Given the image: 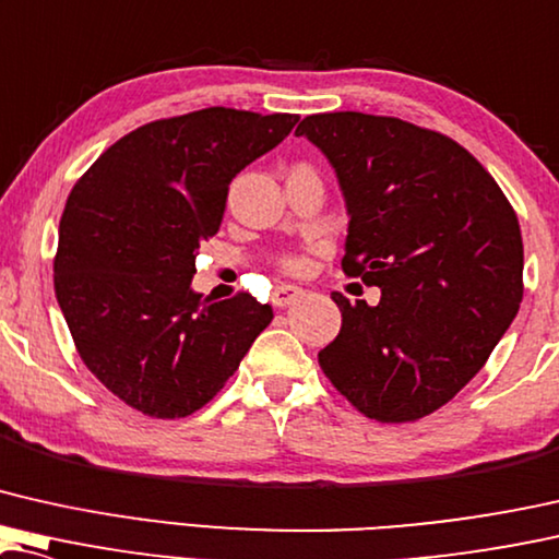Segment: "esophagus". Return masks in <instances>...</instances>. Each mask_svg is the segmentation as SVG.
I'll return each instance as SVG.
<instances>
[{"mask_svg":"<svg viewBox=\"0 0 559 559\" xmlns=\"http://www.w3.org/2000/svg\"><path fill=\"white\" fill-rule=\"evenodd\" d=\"M305 295L302 287H295V285H280L277 289H274L272 295V302L274 307H289L295 302V299H299Z\"/></svg>","mask_w":559,"mask_h":559,"instance_id":"1","label":"esophagus"}]
</instances>
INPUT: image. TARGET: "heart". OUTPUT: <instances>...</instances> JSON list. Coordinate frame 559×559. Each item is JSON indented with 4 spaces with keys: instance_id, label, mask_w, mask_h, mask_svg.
Masks as SVG:
<instances>
[{
    "instance_id": "1",
    "label": "heart",
    "mask_w": 559,
    "mask_h": 559,
    "mask_svg": "<svg viewBox=\"0 0 559 559\" xmlns=\"http://www.w3.org/2000/svg\"><path fill=\"white\" fill-rule=\"evenodd\" d=\"M282 266H285L287 272H299L302 270V260H297V257H287V260H282Z\"/></svg>"
}]
</instances>
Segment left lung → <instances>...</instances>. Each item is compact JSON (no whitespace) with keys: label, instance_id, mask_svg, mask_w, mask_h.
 <instances>
[{"label":"left lung","instance_id":"8db88e82","mask_svg":"<svg viewBox=\"0 0 559 559\" xmlns=\"http://www.w3.org/2000/svg\"><path fill=\"white\" fill-rule=\"evenodd\" d=\"M343 189V272L380 302L333 293L337 337L322 373L362 416L418 420L489 360L522 302L516 214L491 174L449 135L401 118L318 112L297 126Z\"/></svg>","mask_w":559,"mask_h":559}]
</instances>
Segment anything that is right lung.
Instances as JSON below:
<instances>
[{
  "label": "right lung",
  "mask_w": 559,
  "mask_h": 559,
  "mask_svg": "<svg viewBox=\"0 0 559 559\" xmlns=\"http://www.w3.org/2000/svg\"><path fill=\"white\" fill-rule=\"evenodd\" d=\"M299 116L204 108L153 120L110 145L72 186L55 295L87 370L126 406L183 418L234 376L272 307L191 289L219 231L229 183L287 139Z\"/></svg>",
  "instance_id": "1"
}]
</instances>
